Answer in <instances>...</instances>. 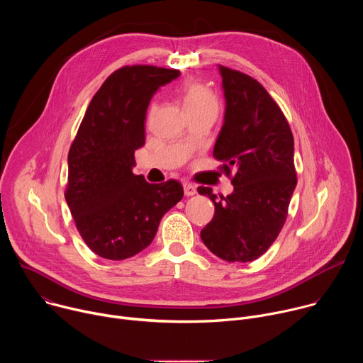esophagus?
Returning a JSON list of instances; mask_svg holds the SVG:
<instances>
[{
	"mask_svg": "<svg viewBox=\"0 0 363 363\" xmlns=\"http://www.w3.org/2000/svg\"><path fill=\"white\" fill-rule=\"evenodd\" d=\"M184 192L186 196H191V195L196 194V188L191 182H184Z\"/></svg>",
	"mask_w": 363,
	"mask_h": 363,
	"instance_id": "1",
	"label": "esophagus"
}]
</instances>
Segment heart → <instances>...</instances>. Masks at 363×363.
Segmentation results:
<instances>
[{
  "instance_id": "obj_1",
  "label": "heart",
  "mask_w": 363,
  "mask_h": 363,
  "mask_svg": "<svg viewBox=\"0 0 363 363\" xmlns=\"http://www.w3.org/2000/svg\"><path fill=\"white\" fill-rule=\"evenodd\" d=\"M185 112L218 111V99L214 90L201 82L188 80L179 89Z\"/></svg>"
}]
</instances>
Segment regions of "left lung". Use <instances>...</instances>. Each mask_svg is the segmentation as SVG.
<instances>
[{
	"label": "left lung",
	"instance_id": "8db88e82",
	"mask_svg": "<svg viewBox=\"0 0 363 363\" xmlns=\"http://www.w3.org/2000/svg\"><path fill=\"white\" fill-rule=\"evenodd\" d=\"M225 118L214 146L218 169L234 185L228 196L198 186L216 205L201 240L225 262L248 263L263 255L279 237L297 184L294 140L276 100L254 77L220 66Z\"/></svg>",
	"mask_w": 363,
	"mask_h": 363
}]
</instances>
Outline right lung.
<instances>
[{
    "instance_id": "add662e5",
    "label": "right lung",
    "mask_w": 363,
    "mask_h": 363,
    "mask_svg": "<svg viewBox=\"0 0 363 363\" xmlns=\"http://www.w3.org/2000/svg\"><path fill=\"white\" fill-rule=\"evenodd\" d=\"M179 70L149 65L115 70L93 96L69 150L65 196L87 247L108 260L146 248L161 218L184 196L179 181L149 184L135 175L153 93Z\"/></svg>"
}]
</instances>
